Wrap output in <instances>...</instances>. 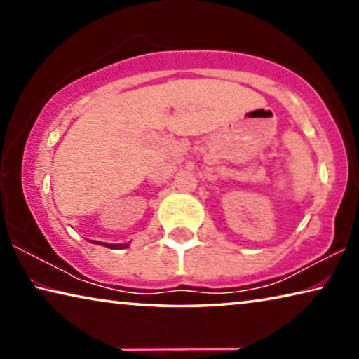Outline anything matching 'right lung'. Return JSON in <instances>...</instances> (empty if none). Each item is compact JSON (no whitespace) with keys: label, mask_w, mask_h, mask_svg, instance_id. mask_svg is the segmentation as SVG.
Wrapping results in <instances>:
<instances>
[{"label":"right lung","mask_w":359,"mask_h":359,"mask_svg":"<svg viewBox=\"0 0 359 359\" xmlns=\"http://www.w3.org/2000/svg\"><path fill=\"white\" fill-rule=\"evenodd\" d=\"M93 244L104 245L107 248H126V247H128V244H106V242H93Z\"/></svg>","instance_id":"obj_1"}]
</instances>
